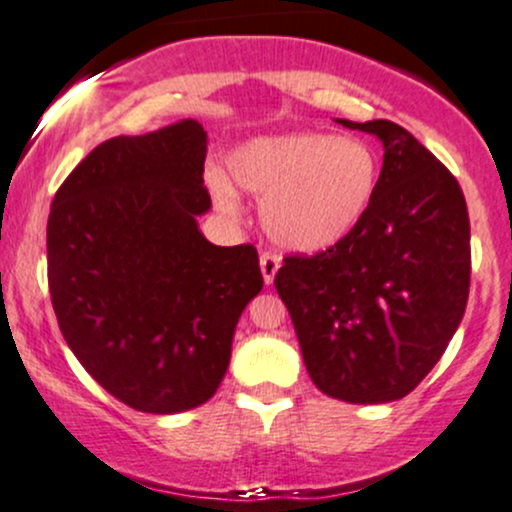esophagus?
<instances>
[{
    "mask_svg": "<svg viewBox=\"0 0 512 512\" xmlns=\"http://www.w3.org/2000/svg\"><path fill=\"white\" fill-rule=\"evenodd\" d=\"M278 268H280V256L273 254V251H263V254H261V273H263V280H266V285L273 283Z\"/></svg>",
    "mask_w": 512,
    "mask_h": 512,
    "instance_id": "obj_1",
    "label": "esophagus"
}]
</instances>
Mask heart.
I'll return each instance as SVG.
<instances>
[{"mask_svg": "<svg viewBox=\"0 0 512 512\" xmlns=\"http://www.w3.org/2000/svg\"><path fill=\"white\" fill-rule=\"evenodd\" d=\"M229 171L261 200V220L275 244L321 251L348 237L377 191L380 162L367 142L326 132L258 137L234 149ZM222 212L239 210V193L222 174H210Z\"/></svg>", "mask_w": 512, "mask_h": 512, "instance_id": "obj_1", "label": "heart"}]
</instances>
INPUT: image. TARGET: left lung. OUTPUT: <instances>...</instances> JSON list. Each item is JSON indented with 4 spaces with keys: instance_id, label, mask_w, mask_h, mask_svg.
Segmentation results:
<instances>
[{
    "instance_id": "obj_1",
    "label": "left lung",
    "mask_w": 512,
    "mask_h": 512,
    "mask_svg": "<svg viewBox=\"0 0 512 512\" xmlns=\"http://www.w3.org/2000/svg\"><path fill=\"white\" fill-rule=\"evenodd\" d=\"M384 145L358 227L314 256H287L275 290L324 394L387 404L421 384L464 317L469 212L455 176L392 120H338Z\"/></svg>"
}]
</instances>
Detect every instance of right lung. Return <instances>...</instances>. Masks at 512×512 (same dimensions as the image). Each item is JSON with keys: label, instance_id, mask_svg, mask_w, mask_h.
Returning <instances> with one entry per match:
<instances>
[{"label": "right lung", "instance_id": "add662e5", "mask_svg": "<svg viewBox=\"0 0 512 512\" xmlns=\"http://www.w3.org/2000/svg\"><path fill=\"white\" fill-rule=\"evenodd\" d=\"M208 132L181 120L91 149L57 188L48 285L84 370L125 406L179 413L225 377L244 307L263 275L251 244L215 246L195 217Z\"/></svg>", "mask_w": 512, "mask_h": 512}]
</instances>
